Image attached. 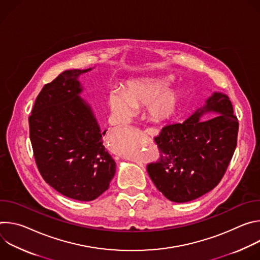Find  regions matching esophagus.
I'll return each instance as SVG.
<instances>
[{
	"instance_id": "1",
	"label": "esophagus",
	"mask_w": 260,
	"mask_h": 260,
	"mask_svg": "<svg viewBox=\"0 0 260 260\" xmlns=\"http://www.w3.org/2000/svg\"><path fill=\"white\" fill-rule=\"evenodd\" d=\"M145 133L147 135H150V136H157L159 134V131L154 127H148L145 129Z\"/></svg>"
}]
</instances>
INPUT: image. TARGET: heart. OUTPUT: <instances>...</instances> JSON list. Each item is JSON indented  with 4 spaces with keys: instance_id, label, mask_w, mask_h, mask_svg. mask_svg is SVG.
<instances>
[{
    "instance_id": "b5f03b06",
    "label": "heart",
    "mask_w": 260,
    "mask_h": 260,
    "mask_svg": "<svg viewBox=\"0 0 260 260\" xmlns=\"http://www.w3.org/2000/svg\"><path fill=\"white\" fill-rule=\"evenodd\" d=\"M170 77H151L133 80L121 90H112L108 95L111 112L119 119L133 116L139 106L148 107L150 115L156 120L172 117L180 107L184 90L181 87L169 88Z\"/></svg>"
}]
</instances>
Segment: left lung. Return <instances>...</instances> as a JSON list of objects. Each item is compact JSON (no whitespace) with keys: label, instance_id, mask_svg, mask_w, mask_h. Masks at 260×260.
Wrapping results in <instances>:
<instances>
[{"label":"left lung","instance_id":"obj_1","mask_svg":"<svg viewBox=\"0 0 260 260\" xmlns=\"http://www.w3.org/2000/svg\"><path fill=\"white\" fill-rule=\"evenodd\" d=\"M208 113L218 115L202 121ZM238 131L230 98L217 91L184 122L162 127L154 138L160 160L147 167L156 188L174 203L190 202L211 191L232 160Z\"/></svg>","mask_w":260,"mask_h":260}]
</instances>
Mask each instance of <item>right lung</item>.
<instances>
[{
  "mask_svg": "<svg viewBox=\"0 0 260 260\" xmlns=\"http://www.w3.org/2000/svg\"><path fill=\"white\" fill-rule=\"evenodd\" d=\"M68 70L37 96L28 117L29 138L43 179L62 196L90 202L109 188L116 162L104 146L90 105L80 94L82 74Z\"/></svg>",
  "mask_w": 260,
  "mask_h": 260,
  "instance_id": "add662e5",
  "label": "right lung"
}]
</instances>
